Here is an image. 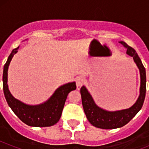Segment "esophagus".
<instances>
[{
	"label": "esophagus",
	"instance_id": "obj_1",
	"mask_svg": "<svg viewBox=\"0 0 149 149\" xmlns=\"http://www.w3.org/2000/svg\"><path fill=\"white\" fill-rule=\"evenodd\" d=\"M84 79L83 77H78L76 81V85H77V89H80L81 86L84 85Z\"/></svg>",
	"mask_w": 149,
	"mask_h": 149
}]
</instances>
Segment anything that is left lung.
I'll list each match as a JSON object with an SVG mask.
<instances>
[{"label": "left lung", "instance_id": "8db88e82", "mask_svg": "<svg viewBox=\"0 0 149 149\" xmlns=\"http://www.w3.org/2000/svg\"><path fill=\"white\" fill-rule=\"evenodd\" d=\"M119 42L127 49L126 54L133 57L134 63H136V66L139 68L140 74L139 95L136 102L131 107L121 110L109 111L96 104L86 86H83L81 89V95L84 113L86 114L88 121L93 126L98 128L115 129L125 125L141 110L146 97V69L141 60L134 48L127 45L123 41H120Z\"/></svg>", "mask_w": 149, "mask_h": 149}]
</instances>
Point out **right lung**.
Listing matches in <instances>:
<instances>
[{
  "label": "right lung",
  "instance_id": "right-lung-1",
  "mask_svg": "<svg viewBox=\"0 0 149 149\" xmlns=\"http://www.w3.org/2000/svg\"><path fill=\"white\" fill-rule=\"evenodd\" d=\"M19 47L13 49L9 56L3 72V89L5 98L14 113L24 123L32 127H49L60 120L65 100L71 91L76 89L75 82L62 85L55 90L53 95L44 103L29 105L22 102L13 96L7 84L8 68L13 56L18 52Z\"/></svg>",
  "mask_w": 149,
  "mask_h": 149
}]
</instances>
